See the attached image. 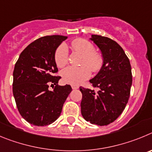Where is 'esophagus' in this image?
<instances>
[{
    "mask_svg": "<svg viewBox=\"0 0 152 152\" xmlns=\"http://www.w3.org/2000/svg\"><path fill=\"white\" fill-rule=\"evenodd\" d=\"M71 87H72V88H73V89H78L79 86H76V85H73V86H71Z\"/></svg>",
    "mask_w": 152,
    "mask_h": 152,
    "instance_id": "34e87169",
    "label": "esophagus"
}]
</instances>
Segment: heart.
Instances as JSON below:
<instances>
[{"label":"heart","instance_id":"heart-1","mask_svg":"<svg viewBox=\"0 0 152 152\" xmlns=\"http://www.w3.org/2000/svg\"><path fill=\"white\" fill-rule=\"evenodd\" d=\"M71 47L74 51L83 55L81 65L79 67L69 66L61 72L64 82L71 85H79L88 79L93 73H98L102 69L104 64L103 55L95 50L93 44L82 38L75 39L71 42ZM54 61L57 67L62 68L68 63V49L64 44L58 46L54 53ZM90 69H89V68Z\"/></svg>","mask_w":152,"mask_h":152}]
</instances>
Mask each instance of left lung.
I'll list each match as a JSON object with an SVG mask.
<instances>
[{
	"label": "left lung",
	"mask_w": 152,
	"mask_h": 152,
	"mask_svg": "<svg viewBox=\"0 0 152 152\" xmlns=\"http://www.w3.org/2000/svg\"><path fill=\"white\" fill-rule=\"evenodd\" d=\"M91 40L102 50L104 64L90 80L93 88L99 91L79 87L83 94L81 113L86 121L107 126L118 118L129 101L132 83L131 65L115 41L98 35H91Z\"/></svg>",
	"instance_id": "left-lung-1"
}]
</instances>
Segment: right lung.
Listing matches in <instances>:
<instances>
[{"label":"right lung","instance_id":"1","mask_svg":"<svg viewBox=\"0 0 152 152\" xmlns=\"http://www.w3.org/2000/svg\"><path fill=\"white\" fill-rule=\"evenodd\" d=\"M64 35H47L29 44L20 54L13 70V93L22 117L35 126L52 124L61 115L66 98L72 91L69 85L58 86L61 76L54 53ZM56 85L53 91L49 84Z\"/></svg>","mask_w":152,"mask_h":152}]
</instances>
